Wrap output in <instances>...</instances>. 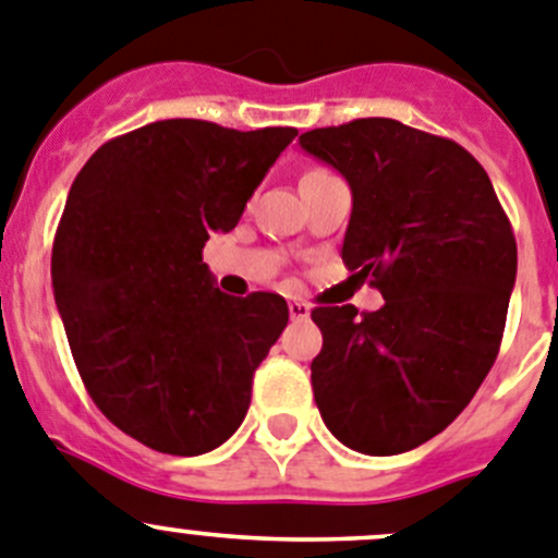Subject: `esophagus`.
I'll list each match as a JSON object with an SVG mask.
<instances>
[{
  "label": "esophagus",
  "instance_id": "1",
  "mask_svg": "<svg viewBox=\"0 0 558 558\" xmlns=\"http://www.w3.org/2000/svg\"><path fill=\"white\" fill-rule=\"evenodd\" d=\"M289 314H291V319H296V322H303V319H308L311 316V308L305 303H289Z\"/></svg>",
  "mask_w": 558,
  "mask_h": 558
}]
</instances>
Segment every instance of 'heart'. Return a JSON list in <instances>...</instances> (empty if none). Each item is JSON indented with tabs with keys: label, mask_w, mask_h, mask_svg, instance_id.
Here are the masks:
<instances>
[{
	"label": "heart",
	"mask_w": 558,
	"mask_h": 558,
	"mask_svg": "<svg viewBox=\"0 0 558 558\" xmlns=\"http://www.w3.org/2000/svg\"><path fill=\"white\" fill-rule=\"evenodd\" d=\"M311 173H316V170H311Z\"/></svg>",
	"instance_id": "b5f03b06"
}]
</instances>
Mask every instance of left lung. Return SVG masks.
Returning a JSON list of instances; mask_svg holds the SVG:
<instances>
[{
  "label": "left lung",
  "instance_id": "8db88e82",
  "mask_svg": "<svg viewBox=\"0 0 558 558\" xmlns=\"http://www.w3.org/2000/svg\"><path fill=\"white\" fill-rule=\"evenodd\" d=\"M352 190L341 258L385 296L311 311V385L327 429L372 457L444 432L493 368L518 244L484 168L454 140L390 118L300 134Z\"/></svg>",
  "mask_w": 558,
  "mask_h": 558
}]
</instances>
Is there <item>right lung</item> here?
<instances>
[{
    "instance_id": "1",
    "label": "right lung",
    "mask_w": 558,
    "mask_h": 558,
    "mask_svg": "<svg viewBox=\"0 0 558 558\" xmlns=\"http://www.w3.org/2000/svg\"><path fill=\"white\" fill-rule=\"evenodd\" d=\"M294 137L156 121L104 143L71 184L51 247L57 311L96 408L148 449L206 454L247 415L289 305L222 294L203 244L236 228Z\"/></svg>"
}]
</instances>
